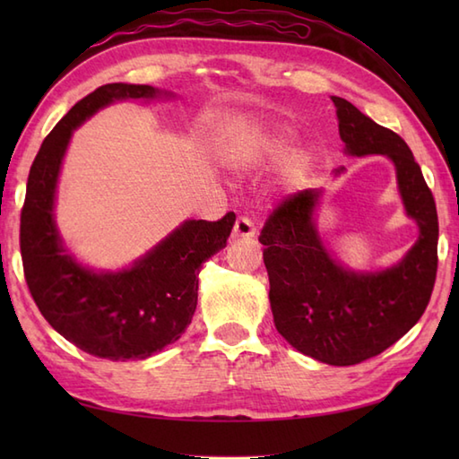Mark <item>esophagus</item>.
<instances>
[{
	"label": "esophagus",
	"instance_id": "34e87169",
	"mask_svg": "<svg viewBox=\"0 0 459 459\" xmlns=\"http://www.w3.org/2000/svg\"><path fill=\"white\" fill-rule=\"evenodd\" d=\"M256 235L255 224H252L250 219L247 217H238L235 222V229H232V238L240 240V238H252Z\"/></svg>",
	"mask_w": 459,
	"mask_h": 459
}]
</instances>
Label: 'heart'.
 <instances>
[{
	"label": "heart",
	"mask_w": 459,
	"mask_h": 459,
	"mask_svg": "<svg viewBox=\"0 0 459 459\" xmlns=\"http://www.w3.org/2000/svg\"><path fill=\"white\" fill-rule=\"evenodd\" d=\"M288 143L284 135H255L247 140L237 152V163L240 168H260L278 161L286 155ZM309 171V161L304 153H291L284 163V178L288 183H301Z\"/></svg>",
	"instance_id": "1"
}]
</instances>
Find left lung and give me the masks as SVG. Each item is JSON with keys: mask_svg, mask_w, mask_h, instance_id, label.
Listing matches in <instances>:
<instances>
[{"mask_svg": "<svg viewBox=\"0 0 459 459\" xmlns=\"http://www.w3.org/2000/svg\"><path fill=\"white\" fill-rule=\"evenodd\" d=\"M339 135L349 155H388L396 165L406 212L418 222L416 245L396 266L355 274L329 256L311 221L317 189L281 199L258 240L264 245L270 307L278 333L299 353L349 367L394 345L422 317L437 272L434 195L406 142L339 96ZM339 171V169H337Z\"/></svg>", "mask_w": 459, "mask_h": 459, "instance_id": "8db88e82", "label": "left lung"}]
</instances>
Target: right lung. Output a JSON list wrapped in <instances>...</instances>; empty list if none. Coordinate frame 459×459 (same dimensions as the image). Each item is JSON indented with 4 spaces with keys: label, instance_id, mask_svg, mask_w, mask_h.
<instances>
[{
    "label": "right lung",
    "instance_id": "add662e5",
    "mask_svg": "<svg viewBox=\"0 0 459 459\" xmlns=\"http://www.w3.org/2000/svg\"><path fill=\"white\" fill-rule=\"evenodd\" d=\"M148 84L112 82L76 102L35 155L19 227L23 274L43 317L84 353L148 359L175 343L197 307L199 270L227 247L235 212L219 221H187L130 270L96 274L66 255L53 221L58 169L76 126L102 106L124 99H153Z\"/></svg>",
    "mask_w": 459,
    "mask_h": 459
}]
</instances>
